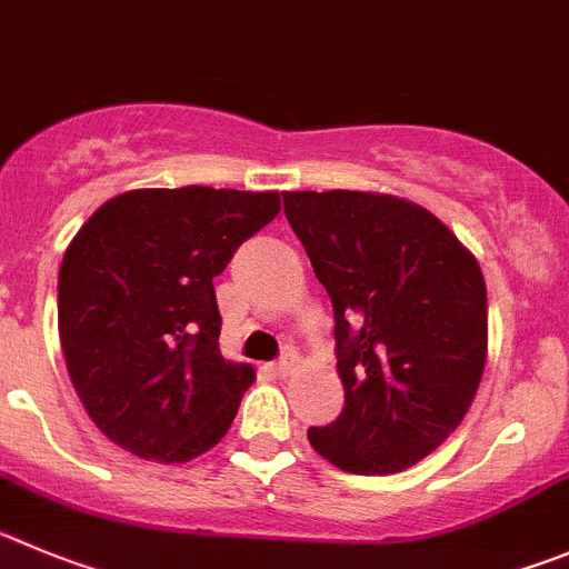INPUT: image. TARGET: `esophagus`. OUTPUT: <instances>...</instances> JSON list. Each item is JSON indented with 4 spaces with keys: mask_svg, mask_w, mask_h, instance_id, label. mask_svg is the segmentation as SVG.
<instances>
[{
    "mask_svg": "<svg viewBox=\"0 0 569 569\" xmlns=\"http://www.w3.org/2000/svg\"><path fill=\"white\" fill-rule=\"evenodd\" d=\"M295 365H297V353H295V350H286L283 359H280V362H274L272 370L278 376H289L291 370H295Z\"/></svg>",
    "mask_w": 569,
    "mask_h": 569,
    "instance_id": "1",
    "label": "esophagus"
}]
</instances>
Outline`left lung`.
<instances>
[{"instance_id":"left-lung-1","label":"left lung","mask_w":569,"mask_h":569,"mask_svg":"<svg viewBox=\"0 0 569 569\" xmlns=\"http://www.w3.org/2000/svg\"><path fill=\"white\" fill-rule=\"evenodd\" d=\"M286 219L333 306L345 407L311 427L315 452L350 475H396L469 412L488 350L475 254L421 204L362 190L283 193Z\"/></svg>"}]
</instances>
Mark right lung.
Wrapping results in <instances>:
<instances>
[{
  "label": "right lung",
  "instance_id": "obj_1",
  "mask_svg": "<svg viewBox=\"0 0 569 569\" xmlns=\"http://www.w3.org/2000/svg\"><path fill=\"white\" fill-rule=\"evenodd\" d=\"M278 210L274 190L142 188L72 238L58 337L83 410L126 452L184 463L227 435L254 370L221 357L212 278Z\"/></svg>",
  "mask_w": 569,
  "mask_h": 569
}]
</instances>
